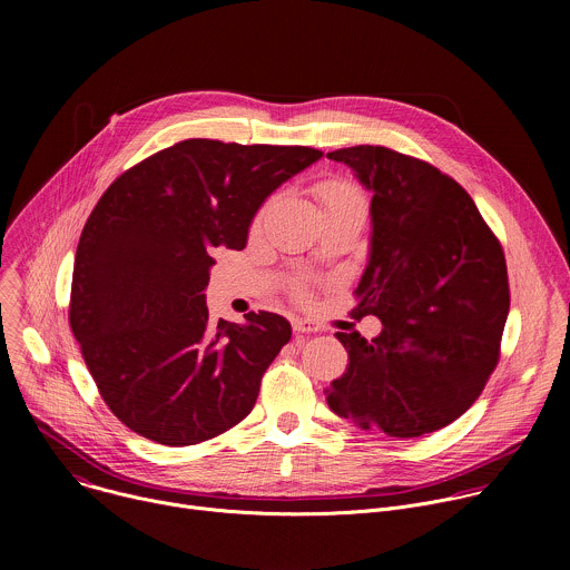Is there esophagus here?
Here are the masks:
<instances>
[{
    "mask_svg": "<svg viewBox=\"0 0 570 570\" xmlns=\"http://www.w3.org/2000/svg\"><path fill=\"white\" fill-rule=\"evenodd\" d=\"M293 332L295 334H315L317 332V324L306 320V317H293Z\"/></svg>",
    "mask_w": 570,
    "mask_h": 570,
    "instance_id": "esophagus-1",
    "label": "esophagus"
}]
</instances>
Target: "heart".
Here are the masks:
<instances>
[{"label": "heart", "instance_id": "b5f03b06", "mask_svg": "<svg viewBox=\"0 0 570 570\" xmlns=\"http://www.w3.org/2000/svg\"><path fill=\"white\" fill-rule=\"evenodd\" d=\"M315 196H317V200L324 205V209H327V207H332V205H336V203H341V200H345V198L361 196V194H358V189H356L352 183L332 178V180H324V183H320V185L315 187ZM264 214H266V207H262V209L257 212V216H255V220H253L255 227L264 220ZM293 295H295L297 299H308V284H306V282H297V284L293 286Z\"/></svg>", "mask_w": 570, "mask_h": 570}]
</instances>
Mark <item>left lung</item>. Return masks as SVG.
Returning a JSON list of instances; mask_svg holds the SVG:
<instances>
[{"instance_id":"8db88e82","label":"left lung","mask_w":570,"mask_h":570,"mask_svg":"<svg viewBox=\"0 0 570 570\" xmlns=\"http://www.w3.org/2000/svg\"><path fill=\"white\" fill-rule=\"evenodd\" d=\"M327 157L374 194L352 313L383 324L372 341L336 334L350 365L324 390L330 409L390 438L440 431L469 411L501 356L510 311L501 240L471 196L424 159L370 144Z\"/></svg>"}]
</instances>
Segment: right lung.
I'll use <instances>...</instances> for the list:
<instances>
[{
	"label": "right lung",
	"mask_w": 570,
	"mask_h": 570,
	"mask_svg": "<svg viewBox=\"0 0 570 570\" xmlns=\"http://www.w3.org/2000/svg\"><path fill=\"white\" fill-rule=\"evenodd\" d=\"M320 157L308 146L185 139L99 198L76 248L69 327L130 431L189 446L250 415L291 324L268 311L212 322L209 253L246 248L262 203Z\"/></svg>",
	"instance_id": "1"
}]
</instances>
